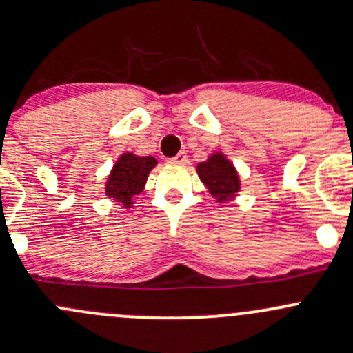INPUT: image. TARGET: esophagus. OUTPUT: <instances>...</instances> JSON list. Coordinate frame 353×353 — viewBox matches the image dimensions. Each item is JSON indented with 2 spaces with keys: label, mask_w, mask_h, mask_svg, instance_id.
Instances as JSON below:
<instances>
[{
  "label": "esophagus",
  "mask_w": 353,
  "mask_h": 353,
  "mask_svg": "<svg viewBox=\"0 0 353 353\" xmlns=\"http://www.w3.org/2000/svg\"><path fill=\"white\" fill-rule=\"evenodd\" d=\"M186 161H188L186 152H179V154H177L176 157L169 159V162H172V164H186Z\"/></svg>",
  "instance_id": "34e87169"
}]
</instances>
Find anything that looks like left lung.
Wrapping results in <instances>:
<instances>
[{
	"label": "left lung",
	"mask_w": 353,
	"mask_h": 353,
	"mask_svg": "<svg viewBox=\"0 0 353 353\" xmlns=\"http://www.w3.org/2000/svg\"><path fill=\"white\" fill-rule=\"evenodd\" d=\"M198 176L218 201H228L240 191V179L235 167L223 154H213L206 162L198 164Z\"/></svg>",
	"instance_id": "left-lung-1"
}]
</instances>
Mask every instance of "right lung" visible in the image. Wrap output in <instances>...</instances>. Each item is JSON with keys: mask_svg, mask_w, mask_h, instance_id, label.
Segmentation results:
<instances>
[{"mask_svg": "<svg viewBox=\"0 0 353 353\" xmlns=\"http://www.w3.org/2000/svg\"><path fill=\"white\" fill-rule=\"evenodd\" d=\"M157 161L154 157H139V155L123 154L117 161L106 183V196L117 199L125 208H130L135 194L142 192L145 181Z\"/></svg>", "mask_w": 353, "mask_h": 353, "instance_id": "add662e5", "label": "right lung"}]
</instances>
